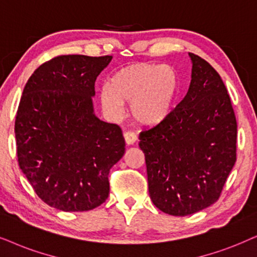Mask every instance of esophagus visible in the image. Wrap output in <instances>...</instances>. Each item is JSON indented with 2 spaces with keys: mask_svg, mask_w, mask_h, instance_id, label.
Segmentation results:
<instances>
[{
  "mask_svg": "<svg viewBox=\"0 0 257 257\" xmlns=\"http://www.w3.org/2000/svg\"><path fill=\"white\" fill-rule=\"evenodd\" d=\"M124 140H125L126 145L132 146L136 142V140H138V136H136L134 132H125L124 133Z\"/></svg>",
  "mask_w": 257,
  "mask_h": 257,
  "instance_id": "34e87169",
  "label": "esophagus"
}]
</instances>
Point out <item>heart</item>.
<instances>
[{"mask_svg": "<svg viewBox=\"0 0 257 257\" xmlns=\"http://www.w3.org/2000/svg\"><path fill=\"white\" fill-rule=\"evenodd\" d=\"M178 92V78L166 65L135 63L119 69L99 92L104 111L119 117L124 103L139 124L157 125L170 115Z\"/></svg>", "mask_w": 257, "mask_h": 257, "instance_id": "obj_1", "label": "heart"}]
</instances>
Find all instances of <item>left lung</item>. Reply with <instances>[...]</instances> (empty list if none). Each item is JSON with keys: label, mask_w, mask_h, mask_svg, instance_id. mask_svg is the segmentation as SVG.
<instances>
[{"label": "left lung", "mask_w": 257, "mask_h": 257, "mask_svg": "<svg viewBox=\"0 0 257 257\" xmlns=\"http://www.w3.org/2000/svg\"><path fill=\"white\" fill-rule=\"evenodd\" d=\"M191 84L184 99L154 128L140 134L149 196L172 216H187L217 201L236 162L237 123L222 78L188 53Z\"/></svg>", "instance_id": "left-lung-1"}]
</instances>
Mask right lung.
Listing matches in <instances>:
<instances>
[{
    "instance_id": "obj_1",
    "label": "right lung",
    "mask_w": 257,
    "mask_h": 257,
    "mask_svg": "<svg viewBox=\"0 0 257 257\" xmlns=\"http://www.w3.org/2000/svg\"><path fill=\"white\" fill-rule=\"evenodd\" d=\"M111 56H60L26 84L15 119L19 166L42 201L65 212L99 206L109 171L124 154L117 124L99 119L92 97Z\"/></svg>"
}]
</instances>
